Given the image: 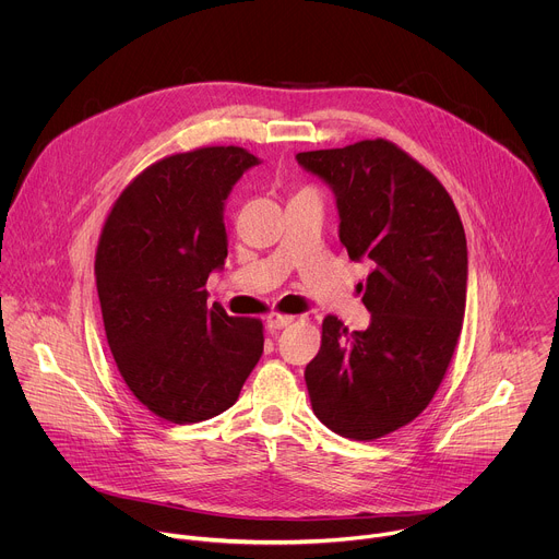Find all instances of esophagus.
I'll return each mask as SVG.
<instances>
[{"instance_id": "obj_1", "label": "esophagus", "mask_w": 559, "mask_h": 559, "mask_svg": "<svg viewBox=\"0 0 559 559\" xmlns=\"http://www.w3.org/2000/svg\"><path fill=\"white\" fill-rule=\"evenodd\" d=\"M294 323V316H285V313H270L267 316V321H265V325H267V330L270 332H276V330H283V328H287V325H292Z\"/></svg>"}]
</instances>
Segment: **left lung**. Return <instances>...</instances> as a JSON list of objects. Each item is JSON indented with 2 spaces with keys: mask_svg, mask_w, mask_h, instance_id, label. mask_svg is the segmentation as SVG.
Here are the masks:
<instances>
[{
  "mask_svg": "<svg viewBox=\"0 0 559 559\" xmlns=\"http://www.w3.org/2000/svg\"><path fill=\"white\" fill-rule=\"evenodd\" d=\"M296 162L332 188L349 259L371 265L358 285L369 328L323 321L305 369L311 409L343 438L376 440L418 418L447 373L466 305L464 227L442 183L391 141L298 152Z\"/></svg>",
  "mask_w": 559,
  "mask_h": 559,
  "instance_id": "8db88e82",
  "label": "left lung"
}]
</instances>
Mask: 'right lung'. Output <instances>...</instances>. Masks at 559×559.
Wrapping results in <instances>:
<instances>
[{
  "label": "right lung",
  "instance_id": "obj_1",
  "mask_svg": "<svg viewBox=\"0 0 559 559\" xmlns=\"http://www.w3.org/2000/svg\"><path fill=\"white\" fill-rule=\"evenodd\" d=\"M261 162L212 145L162 158L115 201L95 276L117 369L154 416L192 425L229 409L263 354L259 318L207 305V276L223 270L225 199Z\"/></svg>",
  "mask_w": 559,
  "mask_h": 559
}]
</instances>
